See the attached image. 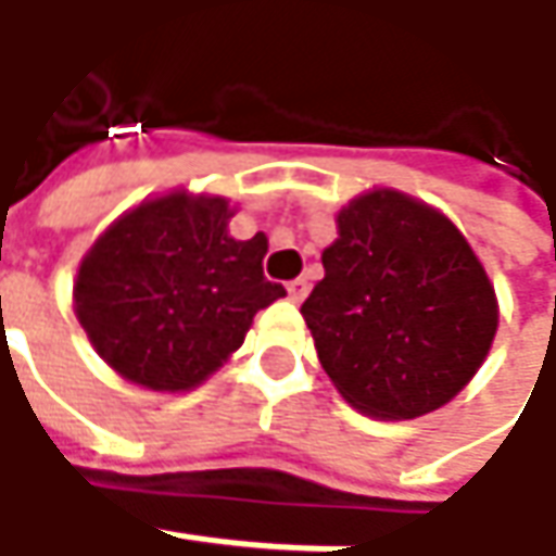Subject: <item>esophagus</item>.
<instances>
[{"instance_id": "1", "label": "esophagus", "mask_w": 556, "mask_h": 556, "mask_svg": "<svg viewBox=\"0 0 556 556\" xmlns=\"http://www.w3.org/2000/svg\"><path fill=\"white\" fill-rule=\"evenodd\" d=\"M306 293H309V281H306V278H296V281H290L288 285V296L293 303H303Z\"/></svg>"}]
</instances>
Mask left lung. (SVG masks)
I'll return each mask as SVG.
<instances>
[{"mask_svg": "<svg viewBox=\"0 0 556 556\" xmlns=\"http://www.w3.org/2000/svg\"><path fill=\"white\" fill-rule=\"evenodd\" d=\"M303 303L315 353L362 415L412 420L473 380L498 331L495 288L437 206L374 188L337 213Z\"/></svg>", "mask_w": 556, "mask_h": 556, "instance_id": "1", "label": "left lung"}]
</instances>
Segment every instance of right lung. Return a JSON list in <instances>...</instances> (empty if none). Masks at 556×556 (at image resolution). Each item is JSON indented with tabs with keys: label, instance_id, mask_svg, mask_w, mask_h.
<instances>
[{
	"label": "right lung",
	"instance_id": "1",
	"mask_svg": "<svg viewBox=\"0 0 556 556\" xmlns=\"http://www.w3.org/2000/svg\"><path fill=\"white\" fill-rule=\"evenodd\" d=\"M219 194L141 201L83 256L74 312L96 353L154 393L201 387L244 343L253 315L285 296L263 275L268 238L228 235Z\"/></svg>",
	"mask_w": 556,
	"mask_h": 556
}]
</instances>
